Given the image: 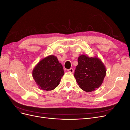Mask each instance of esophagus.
<instances>
[{"label": "esophagus", "mask_w": 130, "mask_h": 130, "mask_svg": "<svg viewBox=\"0 0 130 130\" xmlns=\"http://www.w3.org/2000/svg\"><path fill=\"white\" fill-rule=\"evenodd\" d=\"M74 69L73 68H70V69H68V72H70V73H74Z\"/></svg>", "instance_id": "obj_1"}]
</instances>
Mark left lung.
<instances>
[{
	"instance_id": "left-lung-1",
	"label": "left lung",
	"mask_w": 130,
	"mask_h": 130,
	"mask_svg": "<svg viewBox=\"0 0 130 130\" xmlns=\"http://www.w3.org/2000/svg\"><path fill=\"white\" fill-rule=\"evenodd\" d=\"M74 72L79 87L84 91L92 92L99 88L106 76V68L100 59L82 55L78 58Z\"/></svg>"
}]
</instances>
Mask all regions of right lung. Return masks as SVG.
<instances>
[{
    "label": "right lung",
    "mask_w": 130,
    "mask_h": 130,
    "mask_svg": "<svg viewBox=\"0 0 130 130\" xmlns=\"http://www.w3.org/2000/svg\"><path fill=\"white\" fill-rule=\"evenodd\" d=\"M64 74L62 64L54 55L42 60L34 68L32 76L39 88L52 90L57 87Z\"/></svg>",
    "instance_id": "add662e5"
}]
</instances>
